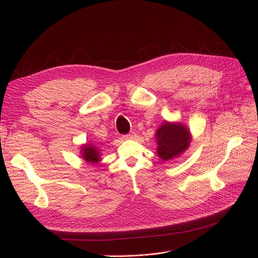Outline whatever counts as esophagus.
I'll use <instances>...</instances> for the list:
<instances>
[{
  "mask_svg": "<svg viewBox=\"0 0 258 258\" xmlns=\"http://www.w3.org/2000/svg\"><path fill=\"white\" fill-rule=\"evenodd\" d=\"M136 132H131V134H128V135H124L122 138L124 139V140H132V139H135L136 138Z\"/></svg>",
  "mask_w": 258,
  "mask_h": 258,
  "instance_id": "esophagus-1",
  "label": "esophagus"
}]
</instances>
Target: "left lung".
<instances>
[{
  "label": "left lung",
  "instance_id": "left-lung-1",
  "mask_svg": "<svg viewBox=\"0 0 258 258\" xmlns=\"http://www.w3.org/2000/svg\"><path fill=\"white\" fill-rule=\"evenodd\" d=\"M190 140V132L183 123L165 121L156 132L157 154L165 161L177 157L187 150Z\"/></svg>",
  "mask_w": 258,
  "mask_h": 258
}]
</instances>
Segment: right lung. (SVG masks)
<instances>
[{
  "mask_svg": "<svg viewBox=\"0 0 258 258\" xmlns=\"http://www.w3.org/2000/svg\"><path fill=\"white\" fill-rule=\"evenodd\" d=\"M81 153H82V158L89 163H97L99 162L100 159V152L99 148L96 147L95 145H90V144H86L81 148Z\"/></svg>",
  "mask_w": 258,
  "mask_h": 258,
  "instance_id": "obj_1",
  "label": "right lung"
}]
</instances>
